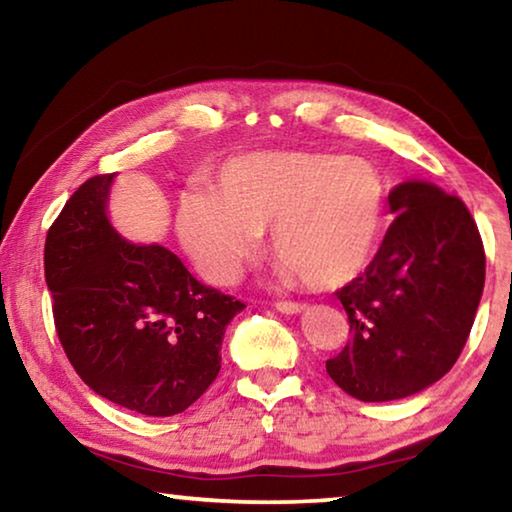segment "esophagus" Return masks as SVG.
<instances>
[{
    "label": "esophagus",
    "instance_id": "1",
    "mask_svg": "<svg viewBox=\"0 0 512 512\" xmlns=\"http://www.w3.org/2000/svg\"><path fill=\"white\" fill-rule=\"evenodd\" d=\"M275 309L282 311V314H300V311H305L307 305L305 302H289V300H280L275 302Z\"/></svg>",
    "mask_w": 512,
    "mask_h": 512
}]
</instances>
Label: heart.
I'll list each match as a JSON object with an SVG mask.
<instances>
[{
  "label": "heart",
  "mask_w": 512,
  "mask_h": 512,
  "mask_svg": "<svg viewBox=\"0 0 512 512\" xmlns=\"http://www.w3.org/2000/svg\"><path fill=\"white\" fill-rule=\"evenodd\" d=\"M388 180L359 155L277 151L241 155L216 171L214 189L178 198L176 230L203 277L235 284L271 228L284 280L336 289L375 255Z\"/></svg>",
  "instance_id": "obj_1"
}]
</instances>
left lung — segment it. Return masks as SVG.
<instances>
[{"label": "left lung", "mask_w": 512, "mask_h": 512, "mask_svg": "<svg viewBox=\"0 0 512 512\" xmlns=\"http://www.w3.org/2000/svg\"><path fill=\"white\" fill-rule=\"evenodd\" d=\"M397 214L359 277L336 291L352 339L327 375L361 402L436 384L461 357L485 282L479 228L458 196L411 180L388 194Z\"/></svg>", "instance_id": "1"}]
</instances>
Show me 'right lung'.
<instances>
[{
    "label": "right lung",
    "instance_id": "obj_1",
    "mask_svg": "<svg viewBox=\"0 0 512 512\" xmlns=\"http://www.w3.org/2000/svg\"><path fill=\"white\" fill-rule=\"evenodd\" d=\"M112 178L85 180L47 232L56 332L94 393L169 418L219 375L225 327L246 305L198 282L164 246L119 237L106 212Z\"/></svg>",
    "mask_w": 512,
    "mask_h": 512
}]
</instances>
